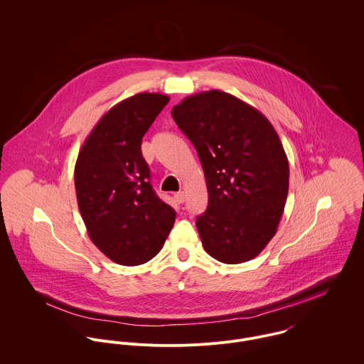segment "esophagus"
I'll return each instance as SVG.
<instances>
[{
    "label": "esophagus",
    "mask_w": 364,
    "mask_h": 364,
    "mask_svg": "<svg viewBox=\"0 0 364 364\" xmlns=\"http://www.w3.org/2000/svg\"><path fill=\"white\" fill-rule=\"evenodd\" d=\"M173 200H175L178 205H182V203L185 202V195H183V192L175 193V195H173Z\"/></svg>",
    "instance_id": "esophagus-1"
}]
</instances>
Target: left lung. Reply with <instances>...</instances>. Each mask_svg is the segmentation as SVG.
Returning <instances> with one entry per match:
<instances>
[{"label": "left lung", "instance_id": "left-lung-1", "mask_svg": "<svg viewBox=\"0 0 364 364\" xmlns=\"http://www.w3.org/2000/svg\"><path fill=\"white\" fill-rule=\"evenodd\" d=\"M195 146L208 185L196 227L208 255L254 259L274 237L289 192V161L272 123L231 94L211 90L172 107Z\"/></svg>", "mask_w": 364, "mask_h": 364}]
</instances>
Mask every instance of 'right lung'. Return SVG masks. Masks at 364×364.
Returning <instances> with one entry per match:
<instances>
[{
  "instance_id": "right-lung-1",
  "label": "right lung",
  "mask_w": 364,
  "mask_h": 364,
  "mask_svg": "<svg viewBox=\"0 0 364 364\" xmlns=\"http://www.w3.org/2000/svg\"><path fill=\"white\" fill-rule=\"evenodd\" d=\"M169 98L136 94L109 109L82 144L74 181L78 208L97 248L124 266L153 259L176 213L150 183L141 140Z\"/></svg>"
}]
</instances>
